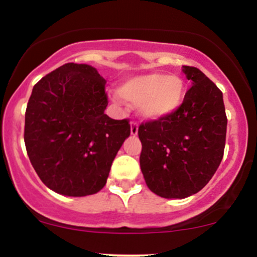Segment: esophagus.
I'll return each mask as SVG.
<instances>
[{"label":"esophagus","mask_w":257,"mask_h":257,"mask_svg":"<svg viewBox=\"0 0 257 257\" xmlns=\"http://www.w3.org/2000/svg\"><path fill=\"white\" fill-rule=\"evenodd\" d=\"M131 133L132 136H137L138 134V123L134 120L131 123Z\"/></svg>","instance_id":"34e87169"}]
</instances>
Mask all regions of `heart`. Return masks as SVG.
<instances>
[{
	"label": "heart",
	"instance_id": "1",
	"mask_svg": "<svg viewBox=\"0 0 257 257\" xmlns=\"http://www.w3.org/2000/svg\"><path fill=\"white\" fill-rule=\"evenodd\" d=\"M185 83L178 76L149 73L126 80L120 88L121 98L139 103V113L148 119L172 115L185 99Z\"/></svg>",
	"mask_w": 257,
	"mask_h": 257
}]
</instances>
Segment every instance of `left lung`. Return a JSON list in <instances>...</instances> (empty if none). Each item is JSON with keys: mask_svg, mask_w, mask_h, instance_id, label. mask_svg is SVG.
<instances>
[{"mask_svg": "<svg viewBox=\"0 0 257 257\" xmlns=\"http://www.w3.org/2000/svg\"><path fill=\"white\" fill-rule=\"evenodd\" d=\"M183 72L193 85L180 108L165 118L147 120L138 129L145 183L167 199L200 191L219 168L226 141L222 92L200 69L183 66Z\"/></svg>", "mask_w": 257, "mask_h": 257, "instance_id": "8db88e82", "label": "left lung"}]
</instances>
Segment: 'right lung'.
Listing matches in <instances>:
<instances>
[{
  "label": "right lung",
  "mask_w": 257,
  "mask_h": 257,
  "mask_svg": "<svg viewBox=\"0 0 257 257\" xmlns=\"http://www.w3.org/2000/svg\"><path fill=\"white\" fill-rule=\"evenodd\" d=\"M105 79L88 64L66 63L35 84L25 114V144L46 186L67 196L98 193L107 183L128 119L109 118Z\"/></svg>",
  "instance_id": "obj_1"
}]
</instances>
